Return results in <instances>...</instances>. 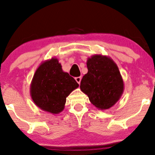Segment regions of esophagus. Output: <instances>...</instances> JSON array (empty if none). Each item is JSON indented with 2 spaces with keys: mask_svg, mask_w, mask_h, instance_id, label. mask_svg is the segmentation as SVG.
I'll list each match as a JSON object with an SVG mask.
<instances>
[{
  "mask_svg": "<svg viewBox=\"0 0 155 155\" xmlns=\"http://www.w3.org/2000/svg\"><path fill=\"white\" fill-rule=\"evenodd\" d=\"M75 80L78 84H80V83H81V76H79V77H76Z\"/></svg>",
  "mask_w": 155,
  "mask_h": 155,
  "instance_id": "34e87169",
  "label": "esophagus"
}]
</instances>
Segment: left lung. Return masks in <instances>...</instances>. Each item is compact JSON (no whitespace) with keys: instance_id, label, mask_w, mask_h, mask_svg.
I'll list each match as a JSON object with an SVG mask.
<instances>
[{"instance_id":"left-lung-1","label":"left lung","mask_w":155,"mask_h":155,"mask_svg":"<svg viewBox=\"0 0 155 155\" xmlns=\"http://www.w3.org/2000/svg\"><path fill=\"white\" fill-rule=\"evenodd\" d=\"M88 72L82 78L80 89L97 109H108L119 100L124 84L119 68L107 56L95 54L88 58Z\"/></svg>"}]
</instances>
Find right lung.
Masks as SVG:
<instances>
[{
  "label": "right lung",
  "mask_w": 155,
  "mask_h": 155,
  "mask_svg": "<svg viewBox=\"0 0 155 155\" xmlns=\"http://www.w3.org/2000/svg\"><path fill=\"white\" fill-rule=\"evenodd\" d=\"M79 87L76 80L62 70L56 58L42 62L31 83V99L38 108L53 114L64 110L68 97Z\"/></svg>",
  "instance_id": "add662e5"
}]
</instances>
